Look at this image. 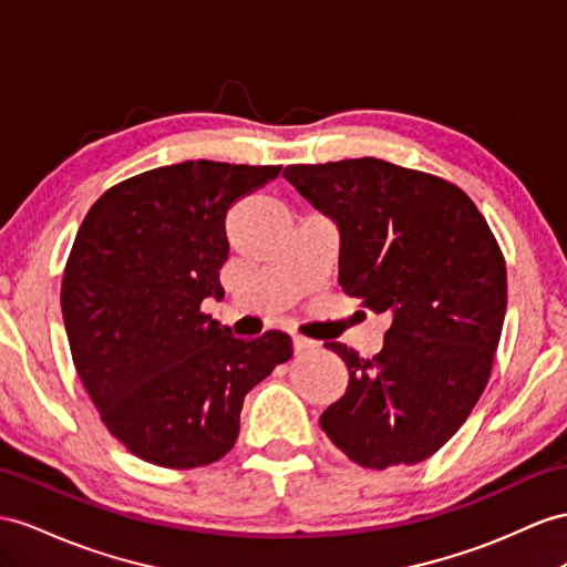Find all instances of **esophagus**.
Instances as JSON below:
<instances>
[{
	"label": "esophagus",
	"instance_id": "esophagus-1",
	"mask_svg": "<svg viewBox=\"0 0 567 567\" xmlns=\"http://www.w3.org/2000/svg\"><path fill=\"white\" fill-rule=\"evenodd\" d=\"M292 344H295V352H297V354L311 352V350H316V347H318V342H316V340H311V338H303V336H295V338H292Z\"/></svg>",
	"mask_w": 567,
	"mask_h": 567
}]
</instances>
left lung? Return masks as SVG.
Segmentation results:
<instances>
[{
	"mask_svg": "<svg viewBox=\"0 0 567 567\" xmlns=\"http://www.w3.org/2000/svg\"><path fill=\"white\" fill-rule=\"evenodd\" d=\"M282 177L338 225L342 292L393 318L371 359L326 344L350 385L321 426L367 470L424 462L488 383L507 307L501 246L474 200L426 172L354 157Z\"/></svg>",
	"mask_w": 567,
	"mask_h": 567,
	"instance_id": "1",
	"label": "left lung"
}]
</instances>
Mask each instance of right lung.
Returning <instances> with one entry per match:
<instances>
[{
    "mask_svg": "<svg viewBox=\"0 0 567 567\" xmlns=\"http://www.w3.org/2000/svg\"><path fill=\"white\" fill-rule=\"evenodd\" d=\"M282 165L186 159L114 184L83 217L62 280L79 379L114 439L145 462L225 457L249 390L292 359V338L239 340L200 301L223 299L235 200Z\"/></svg>",
    "mask_w": 567,
    "mask_h": 567,
    "instance_id": "obj_1",
    "label": "right lung"
}]
</instances>
